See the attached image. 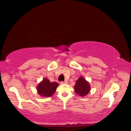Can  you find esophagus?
<instances>
[{
	"label": "esophagus",
	"instance_id": "esophagus-1",
	"mask_svg": "<svg viewBox=\"0 0 131 131\" xmlns=\"http://www.w3.org/2000/svg\"><path fill=\"white\" fill-rule=\"evenodd\" d=\"M68 81L67 80H65V81H62L61 83V84H68Z\"/></svg>",
	"mask_w": 131,
	"mask_h": 131
}]
</instances>
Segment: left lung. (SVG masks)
Returning <instances> with one entry per match:
<instances>
[{
	"mask_svg": "<svg viewBox=\"0 0 131 131\" xmlns=\"http://www.w3.org/2000/svg\"><path fill=\"white\" fill-rule=\"evenodd\" d=\"M74 88L75 92L77 95L80 96H84L90 92L91 85L88 81L81 76L76 81Z\"/></svg>",
	"mask_w": 131,
	"mask_h": 131,
	"instance_id": "obj_1",
	"label": "left lung"
}]
</instances>
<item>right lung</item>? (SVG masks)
<instances>
[{
  "label": "right lung",
  "instance_id": "1",
  "mask_svg": "<svg viewBox=\"0 0 131 131\" xmlns=\"http://www.w3.org/2000/svg\"><path fill=\"white\" fill-rule=\"evenodd\" d=\"M59 84L56 82H50L47 78H44L37 86V91L42 97H50L54 94Z\"/></svg>",
  "mask_w": 131,
  "mask_h": 131
}]
</instances>
